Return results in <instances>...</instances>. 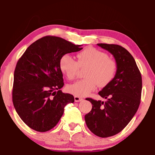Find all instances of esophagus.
Wrapping results in <instances>:
<instances>
[{"label":"esophagus","mask_w":155,"mask_h":155,"mask_svg":"<svg viewBox=\"0 0 155 155\" xmlns=\"http://www.w3.org/2000/svg\"><path fill=\"white\" fill-rule=\"evenodd\" d=\"M83 98H81V97H79V96H74V101L75 102H80V101H83Z\"/></svg>","instance_id":"1"}]
</instances>
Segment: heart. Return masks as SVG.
Segmentation results:
<instances>
[{"label":"heart","instance_id":"obj_1","mask_svg":"<svg viewBox=\"0 0 155 155\" xmlns=\"http://www.w3.org/2000/svg\"><path fill=\"white\" fill-rule=\"evenodd\" d=\"M75 60L68 54L59 60L60 70L69 80H74L79 68H85V78L67 86L68 92L77 96H85L96 89L97 86L104 87L111 82L117 72V64L109 57L106 52L88 47L77 55Z\"/></svg>","mask_w":155,"mask_h":155}]
</instances>
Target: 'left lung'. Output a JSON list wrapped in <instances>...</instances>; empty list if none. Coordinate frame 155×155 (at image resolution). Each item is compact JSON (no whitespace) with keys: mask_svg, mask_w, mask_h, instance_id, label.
<instances>
[{"mask_svg":"<svg viewBox=\"0 0 155 155\" xmlns=\"http://www.w3.org/2000/svg\"><path fill=\"white\" fill-rule=\"evenodd\" d=\"M114 55L117 72L108 85L98 94L105 103L87 98L92 104L91 111L85 115L87 127L100 137L117 134L127 127L140 104L142 79L134 58L127 49L117 44H98Z\"/></svg>","mask_w":155,"mask_h":155,"instance_id":"obj_1","label":"left lung"}]
</instances>
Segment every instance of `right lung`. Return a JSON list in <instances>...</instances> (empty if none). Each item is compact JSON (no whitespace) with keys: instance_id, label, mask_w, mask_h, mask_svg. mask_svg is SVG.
I'll return each instance as SVG.
<instances>
[{"instance_id":"1","label":"right lung","mask_w":155,"mask_h":155,"mask_svg":"<svg viewBox=\"0 0 155 155\" xmlns=\"http://www.w3.org/2000/svg\"><path fill=\"white\" fill-rule=\"evenodd\" d=\"M82 45L56 36H45L28 47L15 68L12 101L15 109L28 127L46 132L57 125L72 94L63 93L64 85L59 60L81 51Z\"/></svg>"}]
</instances>
